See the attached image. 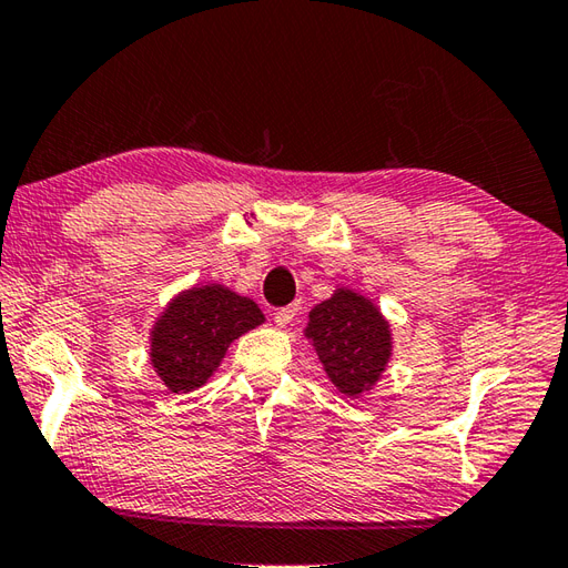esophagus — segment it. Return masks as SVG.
I'll return each mask as SVG.
<instances>
[{
  "mask_svg": "<svg viewBox=\"0 0 568 568\" xmlns=\"http://www.w3.org/2000/svg\"><path fill=\"white\" fill-rule=\"evenodd\" d=\"M296 313H298V306H286V308L274 311V323H276V327H286L288 323H292V321L296 318Z\"/></svg>",
  "mask_w": 568,
  "mask_h": 568,
  "instance_id": "34e87169",
  "label": "esophagus"
}]
</instances>
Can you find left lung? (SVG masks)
I'll list each match as a JSON object with an SVG mask.
<instances>
[{
    "instance_id": "8db88e82",
    "label": "left lung",
    "mask_w": 568,
    "mask_h": 568,
    "mask_svg": "<svg viewBox=\"0 0 568 568\" xmlns=\"http://www.w3.org/2000/svg\"><path fill=\"white\" fill-rule=\"evenodd\" d=\"M304 335L316 349L327 379L349 398L376 386L394 355V337L372 298L337 286L308 313Z\"/></svg>"
}]
</instances>
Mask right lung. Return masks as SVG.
Segmentation results:
<instances>
[{
  "label": "right lung",
  "instance_id": "obj_1",
  "mask_svg": "<svg viewBox=\"0 0 568 568\" xmlns=\"http://www.w3.org/2000/svg\"><path fill=\"white\" fill-rule=\"evenodd\" d=\"M264 323L255 301L223 284L184 288L150 331V364L172 394L204 386L233 339Z\"/></svg>",
  "mask_w": 568,
  "mask_h": 568
}]
</instances>
